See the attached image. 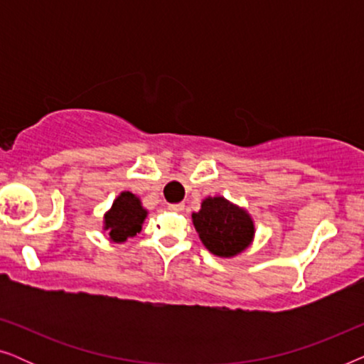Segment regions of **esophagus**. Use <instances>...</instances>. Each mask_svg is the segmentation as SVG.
Instances as JSON below:
<instances>
[{
    "label": "esophagus",
    "instance_id": "esophagus-1",
    "mask_svg": "<svg viewBox=\"0 0 364 364\" xmlns=\"http://www.w3.org/2000/svg\"><path fill=\"white\" fill-rule=\"evenodd\" d=\"M183 203H171V205H168V208H171L172 212H182L183 210Z\"/></svg>",
    "mask_w": 364,
    "mask_h": 364
}]
</instances>
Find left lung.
Instances as JSON below:
<instances>
[{
	"label": "left lung",
	"mask_w": 364,
	"mask_h": 364,
	"mask_svg": "<svg viewBox=\"0 0 364 364\" xmlns=\"http://www.w3.org/2000/svg\"><path fill=\"white\" fill-rule=\"evenodd\" d=\"M192 222L205 248L217 257H235L250 245L255 225L247 210L223 197H207Z\"/></svg>",
	"instance_id": "left-lung-1"
}]
</instances>
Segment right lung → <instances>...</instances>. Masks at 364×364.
Instances as JSON below:
<instances>
[{
	"mask_svg": "<svg viewBox=\"0 0 364 364\" xmlns=\"http://www.w3.org/2000/svg\"><path fill=\"white\" fill-rule=\"evenodd\" d=\"M146 217L147 210L142 207L141 198L132 192H122L104 215V230L112 242L122 243L142 230Z\"/></svg>",
	"mask_w": 364,
	"mask_h": 364,
	"instance_id": "right-lung-1",
	"label": "right lung"
}]
</instances>
